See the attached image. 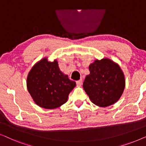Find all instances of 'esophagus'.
<instances>
[{"instance_id": "34e87169", "label": "esophagus", "mask_w": 146, "mask_h": 146, "mask_svg": "<svg viewBox=\"0 0 146 146\" xmlns=\"http://www.w3.org/2000/svg\"><path fill=\"white\" fill-rule=\"evenodd\" d=\"M76 83H77V85L78 86H81V84H82V80L80 79V80H78V81H76Z\"/></svg>"}]
</instances>
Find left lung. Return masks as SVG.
<instances>
[{
  "mask_svg": "<svg viewBox=\"0 0 146 146\" xmlns=\"http://www.w3.org/2000/svg\"><path fill=\"white\" fill-rule=\"evenodd\" d=\"M83 87L91 101L106 107L118 101L124 92L125 77L118 63L108 58L96 59L89 67Z\"/></svg>",
  "mask_w": 146,
  "mask_h": 146,
  "instance_id": "left-lung-1",
  "label": "left lung"
}]
</instances>
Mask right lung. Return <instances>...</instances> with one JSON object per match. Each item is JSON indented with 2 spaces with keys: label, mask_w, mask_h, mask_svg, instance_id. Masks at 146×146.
I'll return each mask as SVG.
<instances>
[{
  "label": "right lung",
  "mask_w": 146,
  "mask_h": 146,
  "mask_svg": "<svg viewBox=\"0 0 146 146\" xmlns=\"http://www.w3.org/2000/svg\"><path fill=\"white\" fill-rule=\"evenodd\" d=\"M26 85L37 105L46 109H55L67 101L76 83L61 71L57 59L49 61L45 57L32 67Z\"/></svg>",
  "instance_id": "right-lung-1"
}]
</instances>
